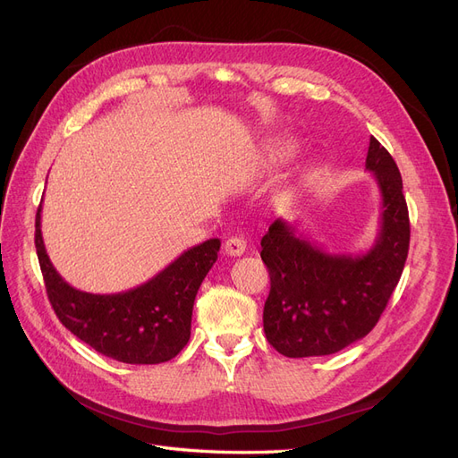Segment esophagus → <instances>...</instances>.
Returning a JSON list of instances; mask_svg holds the SVG:
<instances>
[{
	"instance_id": "1",
	"label": "esophagus",
	"mask_w": 458,
	"mask_h": 458,
	"mask_svg": "<svg viewBox=\"0 0 458 458\" xmlns=\"http://www.w3.org/2000/svg\"><path fill=\"white\" fill-rule=\"evenodd\" d=\"M224 252L227 256H242L246 252V242L241 237H231L224 244Z\"/></svg>"
}]
</instances>
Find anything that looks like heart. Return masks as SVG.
I'll return each mask as SVG.
<instances>
[{
  "instance_id": "b5f03b06",
  "label": "heart",
  "mask_w": 458,
  "mask_h": 458,
  "mask_svg": "<svg viewBox=\"0 0 458 458\" xmlns=\"http://www.w3.org/2000/svg\"><path fill=\"white\" fill-rule=\"evenodd\" d=\"M293 148H294V145L290 143V141H281V143H276L273 148H271V157L273 158H286L290 152H293Z\"/></svg>"
}]
</instances>
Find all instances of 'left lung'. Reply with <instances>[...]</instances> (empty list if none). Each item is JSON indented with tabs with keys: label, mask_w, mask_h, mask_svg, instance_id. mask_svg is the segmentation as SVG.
Instances as JSON below:
<instances>
[{
	"label": "left lung",
	"mask_w": 458,
	"mask_h": 458,
	"mask_svg": "<svg viewBox=\"0 0 458 458\" xmlns=\"http://www.w3.org/2000/svg\"><path fill=\"white\" fill-rule=\"evenodd\" d=\"M365 168L382 197L378 237L361 256L328 254L283 217L261 239L271 276L263 330L286 357L330 355L365 338L403 273L411 225L397 164L370 137Z\"/></svg>",
	"instance_id": "8db88e82"
}]
</instances>
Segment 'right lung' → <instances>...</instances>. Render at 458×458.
Wrapping results in <instances>:
<instances>
[{"instance_id": "add662e5", "label": "right lung", "mask_w": 458, "mask_h": 458, "mask_svg": "<svg viewBox=\"0 0 458 458\" xmlns=\"http://www.w3.org/2000/svg\"><path fill=\"white\" fill-rule=\"evenodd\" d=\"M219 246V239L192 246L150 281L126 293L89 294L68 284L53 267L41 237V204L36 214V252L55 315L95 352L130 365L170 361L185 348L192 303Z\"/></svg>"}]
</instances>
